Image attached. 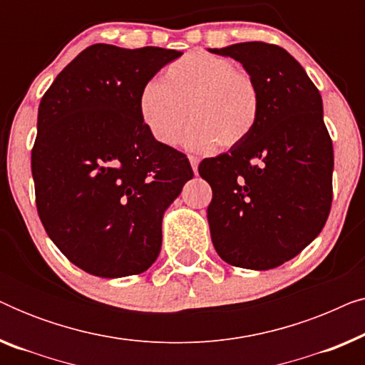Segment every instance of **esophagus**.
Wrapping results in <instances>:
<instances>
[{
    "instance_id": "esophagus-1",
    "label": "esophagus",
    "mask_w": 365,
    "mask_h": 365,
    "mask_svg": "<svg viewBox=\"0 0 365 365\" xmlns=\"http://www.w3.org/2000/svg\"><path fill=\"white\" fill-rule=\"evenodd\" d=\"M189 163H191L194 174H197V166H199V159L196 156H189Z\"/></svg>"
}]
</instances>
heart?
<instances>
[{"instance_id":"b5f03b06","label":"heart","mask_w":365,"mask_h":365,"mask_svg":"<svg viewBox=\"0 0 365 365\" xmlns=\"http://www.w3.org/2000/svg\"><path fill=\"white\" fill-rule=\"evenodd\" d=\"M138 111L148 133L164 146L179 141L189 116L192 123L184 134L189 149L234 148L257 126L261 93L251 74L231 59L191 51L169 63L159 83L143 89Z\"/></svg>"}]
</instances>
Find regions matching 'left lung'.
<instances>
[{
  "mask_svg": "<svg viewBox=\"0 0 365 365\" xmlns=\"http://www.w3.org/2000/svg\"><path fill=\"white\" fill-rule=\"evenodd\" d=\"M209 51L241 63L261 93L251 136L199 164L212 187L211 239L231 266L267 271L309 246L331 212L334 149L322 98L301 64L276 44Z\"/></svg>",
  "mask_w": 365,
  "mask_h": 365,
  "instance_id": "obj_1",
  "label": "left lung"
}]
</instances>
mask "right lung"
Returning <instances> with one entry per match:
<instances>
[{
  "label": "right lung",
  "mask_w": 365,
  "mask_h": 365,
  "mask_svg": "<svg viewBox=\"0 0 365 365\" xmlns=\"http://www.w3.org/2000/svg\"><path fill=\"white\" fill-rule=\"evenodd\" d=\"M176 49L93 44L39 103L31 151L36 207L48 236L83 271L124 277L161 251L164 211L194 173L139 118V94Z\"/></svg>",
  "instance_id": "add662e5"
}]
</instances>
